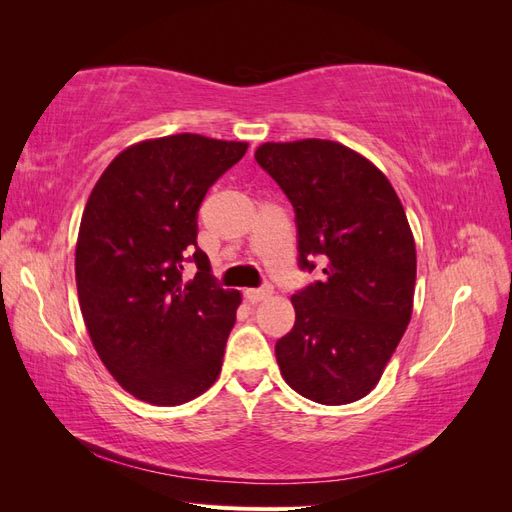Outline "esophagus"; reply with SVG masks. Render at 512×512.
I'll use <instances>...</instances> for the list:
<instances>
[{
	"label": "esophagus",
	"mask_w": 512,
	"mask_h": 512,
	"mask_svg": "<svg viewBox=\"0 0 512 512\" xmlns=\"http://www.w3.org/2000/svg\"><path fill=\"white\" fill-rule=\"evenodd\" d=\"M271 294H273V288H271V286H265V288H247V290H245L247 301H252V303L265 301L267 297H271Z\"/></svg>",
	"instance_id": "1"
}]
</instances>
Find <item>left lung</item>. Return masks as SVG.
<instances>
[{
  "mask_svg": "<svg viewBox=\"0 0 512 512\" xmlns=\"http://www.w3.org/2000/svg\"><path fill=\"white\" fill-rule=\"evenodd\" d=\"M256 162L297 213L299 267L322 282L292 294L297 320L275 344L290 389L344 406L376 389L412 316L416 245L404 205L382 170L324 138L262 143Z\"/></svg>",
  "mask_w": 512,
  "mask_h": 512,
  "instance_id": "obj_1",
  "label": "left lung"
}]
</instances>
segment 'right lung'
<instances>
[{
    "label": "right lung",
    "mask_w": 512,
    "mask_h": 512,
    "mask_svg": "<svg viewBox=\"0 0 512 512\" xmlns=\"http://www.w3.org/2000/svg\"><path fill=\"white\" fill-rule=\"evenodd\" d=\"M247 151L200 134L147 138L106 166L76 239V290L100 361L123 389L153 406H181L218 380L239 290L213 282L196 245V211ZM197 262L182 284V262Z\"/></svg>",
    "instance_id": "obj_1"
}]
</instances>
